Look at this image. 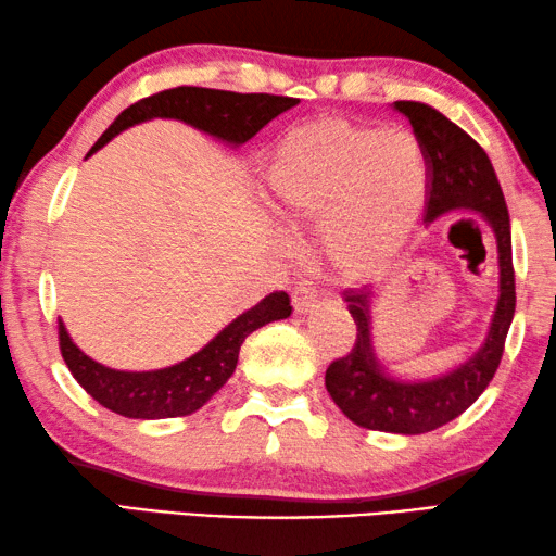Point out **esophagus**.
I'll return each instance as SVG.
<instances>
[{"label":"esophagus","instance_id":"1","mask_svg":"<svg viewBox=\"0 0 556 556\" xmlns=\"http://www.w3.org/2000/svg\"><path fill=\"white\" fill-rule=\"evenodd\" d=\"M315 303H317V290L311 283H300L293 290V307H295L298 315L311 313L313 307H315Z\"/></svg>","mask_w":556,"mask_h":556}]
</instances>
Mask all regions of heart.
Segmentation results:
<instances>
[{
    "label": "heart",
    "mask_w": 556,
    "mask_h": 556,
    "mask_svg": "<svg viewBox=\"0 0 556 556\" xmlns=\"http://www.w3.org/2000/svg\"><path fill=\"white\" fill-rule=\"evenodd\" d=\"M270 204L290 224L323 222L327 261L348 276L389 266L426 204L429 165L406 127L320 117L293 127L266 165Z\"/></svg>",
    "instance_id": "b5f03b06"
}]
</instances>
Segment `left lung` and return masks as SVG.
Wrapping results in <instances>:
<instances>
[{"label":"left lung","instance_id":"1","mask_svg":"<svg viewBox=\"0 0 556 556\" xmlns=\"http://www.w3.org/2000/svg\"><path fill=\"white\" fill-rule=\"evenodd\" d=\"M424 144L429 165L426 224L445 214H476L490 226L497 245V300L480 348L456 367L424 379L391 375L375 348L377 286L350 288L342 293L357 325L354 348L325 371L332 402L352 424L371 431L416 435L453 421L478 402L503 357L505 338L515 315V273L509 214L493 162L485 150L451 123L443 113L416 100H396Z\"/></svg>","mask_w":556,"mask_h":556}]
</instances>
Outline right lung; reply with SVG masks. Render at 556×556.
I'll return each mask as SVG.
<instances>
[{
    "mask_svg": "<svg viewBox=\"0 0 556 556\" xmlns=\"http://www.w3.org/2000/svg\"><path fill=\"white\" fill-rule=\"evenodd\" d=\"M298 103V98L288 96L233 93V90L197 86L169 88L125 108L111 123V127L100 135L93 148H90L88 157L111 142L115 135L127 130V127L154 121V117H167V121L192 125L199 132H206L208 138L236 150L243 142H249L258 130H263L273 117L290 111ZM290 311L293 307H290L288 293L273 290L261 303L243 311L236 320L226 325L214 340H208L192 357L172 364V367L150 371L113 369L90 359L71 340L63 320H59V342L63 362L71 369L73 379L100 406L111 408V412L125 418L152 421V418L189 416L197 408H202L233 375L243 340L263 325L290 317Z\"/></svg>",
    "mask_w": 556,
    "mask_h": 556,
    "instance_id": "1",
    "label": "right lung"
}]
</instances>
